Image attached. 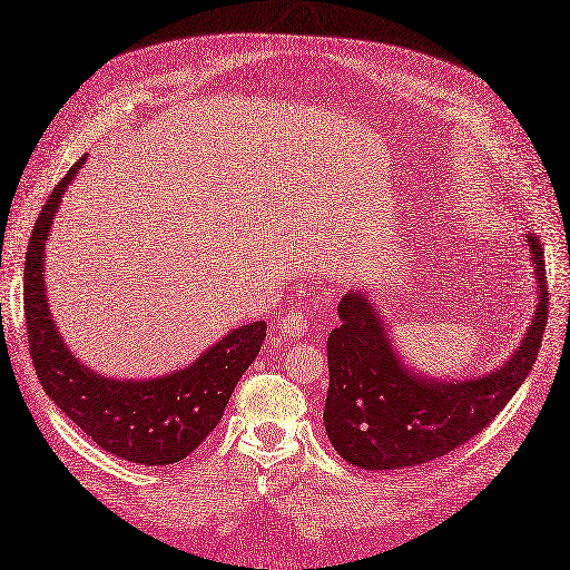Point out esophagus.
Instances as JSON below:
<instances>
[{
	"instance_id": "obj_1",
	"label": "esophagus",
	"mask_w": 570,
	"mask_h": 570,
	"mask_svg": "<svg viewBox=\"0 0 570 570\" xmlns=\"http://www.w3.org/2000/svg\"><path fill=\"white\" fill-rule=\"evenodd\" d=\"M281 328L289 335V337H297L306 333V314L302 309H292L281 318Z\"/></svg>"
}]
</instances>
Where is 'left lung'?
I'll list each match as a JSON object with an SVG mask.
<instances>
[{
    "instance_id": "left-lung-1",
    "label": "left lung",
    "mask_w": 570,
    "mask_h": 570,
    "mask_svg": "<svg viewBox=\"0 0 570 570\" xmlns=\"http://www.w3.org/2000/svg\"><path fill=\"white\" fill-rule=\"evenodd\" d=\"M537 312L515 355L470 381L424 379L400 364L381 316L366 295L347 292L337 304L341 323L328 335V397L323 410L333 449L364 470L424 465L468 443L509 405L537 360L549 314L544 249L528 235Z\"/></svg>"
}]
</instances>
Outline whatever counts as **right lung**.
I'll return each mask as SVG.
<instances>
[{
  "instance_id": "right-lung-1",
  "label": "right lung",
  "mask_w": 570,
  "mask_h": 570,
  "mask_svg": "<svg viewBox=\"0 0 570 570\" xmlns=\"http://www.w3.org/2000/svg\"><path fill=\"white\" fill-rule=\"evenodd\" d=\"M83 160L73 163L52 189L28 239L23 312L30 360L45 393L100 449L131 463L173 465L218 426L229 395L264 343L266 321L233 331L189 368L163 379L115 381L76 362L50 316L42 261L61 194Z\"/></svg>"
}]
</instances>
